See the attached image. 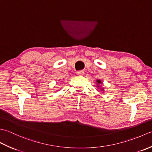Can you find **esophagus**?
Wrapping results in <instances>:
<instances>
[{"instance_id": "1", "label": "esophagus", "mask_w": 152, "mask_h": 152, "mask_svg": "<svg viewBox=\"0 0 152 152\" xmlns=\"http://www.w3.org/2000/svg\"><path fill=\"white\" fill-rule=\"evenodd\" d=\"M76 74H78V75L83 76V74H84V71H83V70H80V71H78V72H76Z\"/></svg>"}]
</instances>
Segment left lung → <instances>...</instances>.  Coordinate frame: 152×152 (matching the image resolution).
Masks as SVG:
<instances>
[{"label":"left lung","mask_w":152,"mask_h":152,"mask_svg":"<svg viewBox=\"0 0 152 152\" xmlns=\"http://www.w3.org/2000/svg\"><path fill=\"white\" fill-rule=\"evenodd\" d=\"M96 87H97V88L101 90V91H104V89L102 88V87L101 86V84H102V82H101V80H96Z\"/></svg>","instance_id":"left-lung-1"}]
</instances>
